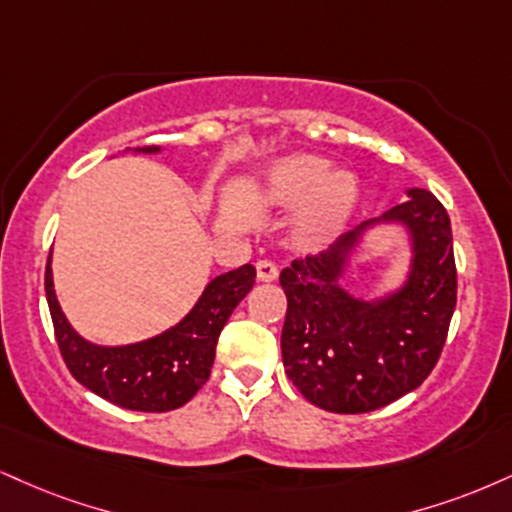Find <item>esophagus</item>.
I'll list each match as a JSON object with an SVG mask.
<instances>
[{
  "label": "esophagus",
  "mask_w": 512,
  "mask_h": 512,
  "mask_svg": "<svg viewBox=\"0 0 512 512\" xmlns=\"http://www.w3.org/2000/svg\"><path fill=\"white\" fill-rule=\"evenodd\" d=\"M279 276V267L272 260H260L257 262V279L260 281H274Z\"/></svg>",
  "instance_id": "1"
}]
</instances>
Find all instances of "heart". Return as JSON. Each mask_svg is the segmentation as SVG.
I'll use <instances>...</instances> for the list:
<instances>
[{"label": "heart", "instance_id": "1", "mask_svg": "<svg viewBox=\"0 0 512 512\" xmlns=\"http://www.w3.org/2000/svg\"><path fill=\"white\" fill-rule=\"evenodd\" d=\"M360 186L350 171H331V164L315 155H295L272 166L262 197L269 205L298 207V240L317 248L343 229L357 205Z\"/></svg>", "mask_w": 512, "mask_h": 512}]
</instances>
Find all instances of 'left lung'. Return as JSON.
<instances>
[{
  "label": "left lung",
  "mask_w": 512,
  "mask_h": 512,
  "mask_svg": "<svg viewBox=\"0 0 512 512\" xmlns=\"http://www.w3.org/2000/svg\"><path fill=\"white\" fill-rule=\"evenodd\" d=\"M384 212L410 229L415 257L403 291L362 303L338 286L357 231L334 250L293 260L279 276L288 298L281 355L288 379L317 408L357 415L415 391L439 362L458 298L446 207L424 188Z\"/></svg>",
  "instance_id": "obj_1"
}]
</instances>
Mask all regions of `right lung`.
Here are the masks:
<instances>
[{"mask_svg": "<svg viewBox=\"0 0 512 512\" xmlns=\"http://www.w3.org/2000/svg\"><path fill=\"white\" fill-rule=\"evenodd\" d=\"M145 152H157L147 147ZM255 283V267L243 264L209 281L190 315L150 341L104 348L80 338L57 303L52 267L45 269V293L61 357L85 389L109 403L138 412H169L186 405L212 372L217 341L231 312Z\"/></svg>", "mask_w": 512, "mask_h": 512, "instance_id": "1", "label": "right lung"}]
</instances>
